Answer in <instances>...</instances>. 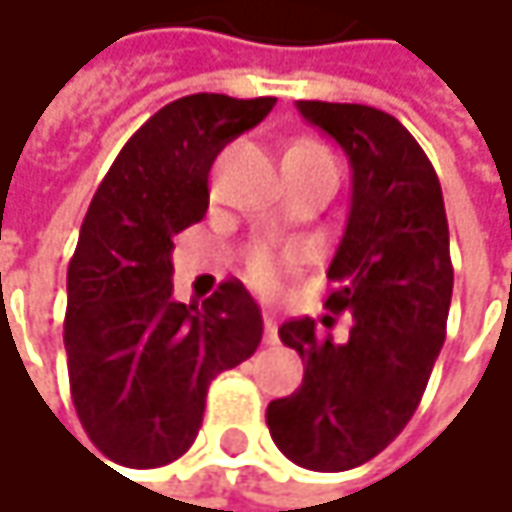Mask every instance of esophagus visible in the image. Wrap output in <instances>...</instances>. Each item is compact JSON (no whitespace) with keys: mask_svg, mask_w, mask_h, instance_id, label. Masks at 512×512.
I'll use <instances>...</instances> for the list:
<instances>
[{"mask_svg":"<svg viewBox=\"0 0 512 512\" xmlns=\"http://www.w3.org/2000/svg\"><path fill=\"white\" fill-rule=\"evenodd\" d=\"M275 314L272 311H263V341L266 344H275Z\"/></svg>","mask_w":512,"mask_h":512,"instance_id":"esophagus-1","label":"esophagus"}]
</instances>
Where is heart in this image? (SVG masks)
Here are the masks:
<instances>
[{"instance_id":"b5f03b06","label":"heart","mask_w":512,"mask_h":512,"mask_svg":"<svg viewBox=\"0 0 512 512\" xmlns=\"http://www.w3.org/2000/svg\"><path fill=\"white\" fill-rule=\"evenodd\" d=\"M329 151L323 148V145H317V142H311V139H299V142H293L290 145V151L287 156H326ZM290 252H284V255H278L275 249H269V246H260L252 252L249 257V278H252V284L260 287V290H272V287H278V281H281V266L290 260Z\"/></svg>"}]
</instances>
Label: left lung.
I'll return each mask as SVG.
<instances>
[{"label": "left lung", "mask_w": 512, "mask_h": 512, "mask_svg": "<svg viewBox=\"0 0 512 512\" xmlns=\"http://www.w3.org/2000/svg\"><path fill=\"white\" fill-rule=\"evenodd\" d=\"M296 109L350 156L353 201L329 263L335 290L326 308L350 311L353 326L347 341L320 335L311 317L278 329L305 376L266 406V427L290 462L347 471L400 436L445 344L454 293L448 216L433 162L394 115L323 100Z\"/></svg>", "instance_id": "1"}]
</instances>
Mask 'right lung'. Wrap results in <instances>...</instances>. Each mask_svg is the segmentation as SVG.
Instances as JSON below:
<instances>
[{"label":"right lung","instance_id":"obj_1","mask_svg":"<svg viewBox=\"0 0 512 512\" xmlns=\"http://www.w3.org/2000/svg\"><path fill=\"white\" fill-rule=\"evenodd\" d=\"M275 97L189 94L162 106L115 156L67 266L64 350L82 430L106 460L168 465L201 430L210 382L255 356L263 320L231 278L198 308L171 299L174 237L201 222L219 151Z\"/></svg>","mask_w":512,"mask_h":512}]
</instances>
